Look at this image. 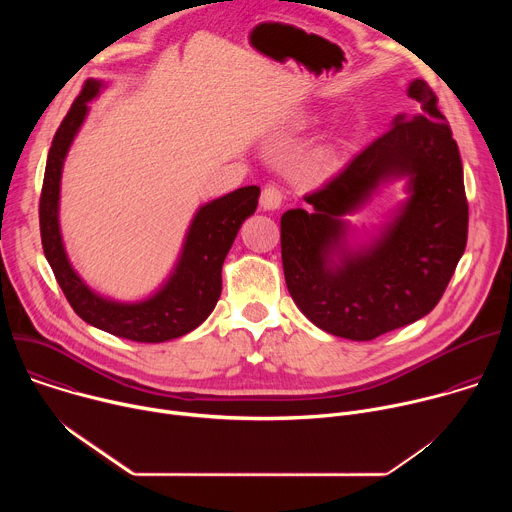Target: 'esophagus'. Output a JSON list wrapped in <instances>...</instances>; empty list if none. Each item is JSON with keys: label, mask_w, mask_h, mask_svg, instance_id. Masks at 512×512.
<instances>
[{"label": "esophagus", "mask_w": 512, "mask_h": 512, "mask_svg": "<svg viewBox=\"0 0 512 512\" xmlns=\"http://www.w3.org/2000/svg\"><path fill=\"white\" fill-rule=\"evenodd\" d=\"M281 202H283L281 188L277 184H267L261 192V206L265 210H275V208L281 206Z\"/></svg>", "instance_id": "esophagus-1"}]
</instances>
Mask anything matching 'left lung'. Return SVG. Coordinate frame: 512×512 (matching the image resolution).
<instances>
[{"mask_svg": "<svg viewBox=\"0 0 512 512\" xmlns=\"http://www.w3.org/2000/svg\"><path fill=\"white\" fill-rule=\"evenodd\" d=\"M413 113L356 154L322 188L304 196L314 212L281 216L285 283L298 308L322 330L373 340L429 314L456 271L468 241V200L458 143L433 89L409 85ZM409 175L412 198L383 240L362 254H343L338 268L329 255L339 246V218L355 209L378 182Z\"/></svg>", "mask_w": 512, "mask_h": 512, "instance_id": "obj_1", "label": "left lung"}]
</instances>
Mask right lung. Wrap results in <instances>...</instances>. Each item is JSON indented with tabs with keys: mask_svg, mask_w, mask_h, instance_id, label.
I'll list each match as a JSON object with an SVG mask.
<instances>
[{
	"mask_svg": "<svg viewBox=\"0 0 512 512\" xmlns=\"http://www.w3.org/2000/svg\"><path fill=\"white\" fill-rule=\"evenodd\" d=\"M101 83L87 81L54 133L40 194V237L54 277L87 324L133 342H164L188 334L214 310L223 289V263L247 216L257 208L259 186L239 188L198 210L186 237L180 263L170 281L150 300L117 304L99 298L72 271L58 229L60 172L70 141L79 131L87 103Z\"/></svg>",
	"mask_w": 512,
	"mask_h": 512,
	"instance_id": "1",
	"label": "right lung"
}]
</instances>
